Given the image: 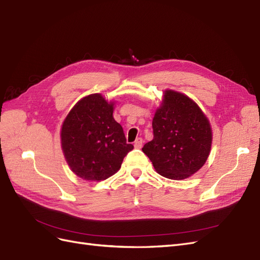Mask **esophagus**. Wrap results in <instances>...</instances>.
Here are the masks:
<instances>
[{
	"instance_id": "obj_1",
	"label": "esophagus",
	"mask_w": 260,
	"mask_h": 260,
	"mask_svg": "<svg viewBox=\"0 0 260 260\" xmlns=\"http://www.w3.org/2000/svg\"><path fill=\"white\" fill-rule=\"evenodd\" d=\"M134 146H135V148H137V149H139V148H142V146H143V138L138 137V138L135 140Z\"/></svg>"
}]
</instances>
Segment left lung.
Listing matches in <instances>:
<instances>
[{
    "label": "left lung",
    "instance_id": "1",
    "mask_svg": "<svg viewBox=\"0 0 260 260\" xmlns=\"http://www.w3.org/2000/svg\"><path fill=\"white\" fill-rule=\"evenodd\" d=\"M153 139L143 151L160 175L184 180L208 158L212 132L208 118L187 95L166 90L152 120Z\"/></svg>",
    "mask_w": 260,
    "mask_h": 260
}]
</instances>
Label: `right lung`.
Returning <instances> with one entry per match:
<instances>
[{
    "mask_svg": "<svg viewBox=\"0 0 260 260\" xmlns=\"http://www.w3.org/2000/svg\"><path fill=\"white\" fill-rule=\"evenodd\" d=\"M61 144L72 171L86 181L115 174L131 150L123 127L113 117V103L100 93L79 100L62 125Z\"/></svg>",
    "mask_w": 260,
    "mask_h": 260,
    "instance_id": "1",
    "label": "right lung"
}]
</instances>
